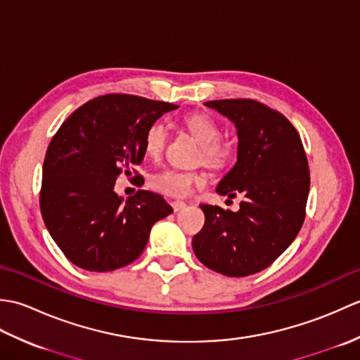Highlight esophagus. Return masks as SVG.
Returning a JSON list of instances; mask_svg holds the SVG:
<instances>
[{
  "label": "esophagus",
  "instance_id": "34e87169",
  "mask_svg": "<svg viewBox=\"0 0 360 360\" xmlns=\"http://www.w3.org/2000/svg\"><path fill=\"white\" fill-rule=\"evenodd\" d=\"M172 207L174 212H179L186 207V202L184 201H172Z\"/></svg>",
  "mask_w": 360,
  "mask_h": 360
}]
</instances>
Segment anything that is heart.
Returning <instances> with one entry per match:
<instances>
[{"label": "heart", "instance_id": "heart-1", "mask_svg": "<svg viewBox=\"0 0 360 360\" xmlns=\"http://www.w3.org/2000/svg\"><path fill=\"white\" fill-rule=\"evenodd\" d=\"M184 125L195 139L201 143V156L205 164L212 167L223 165L231 150L226 143L219 142V127L207 114H190L184 119ZM167 127L162 122H153L143 136L145 155L158 159L164 153L167 143ZM150 187L155 192L172 198H184L193 192L195 187L205 184V176L195 170H179V168H164L150 178Z\"/></svg>", "mask_w": 360, "mask_h": 360}]
</instances>
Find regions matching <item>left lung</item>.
I'll return each instance as SVG.
<instances>
[{
	"label": "left lung",
	"mask_w": 360,
	"mask_h": 360,
	"mask_svg": "<svg viewBox=\"0 0 360 360\" xmlns=\"http://www.w3.org/2000/svg\"><path fill=\"white\" fill-rule=\"evenodd\" d=\"M231 119L238 134L236 164L217 187L223 196L244 195L240 210L201 204L205 223L193 236L198 259L227 277L266 269L300 232L307 215L309 167L294 125L252 98L205 102Z\"/></svg>",
	"instance_id": "8db88e82"
}]
</instances>
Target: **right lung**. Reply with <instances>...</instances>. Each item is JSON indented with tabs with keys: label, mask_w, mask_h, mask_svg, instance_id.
<instances>
[{
	"label": "right lung",
	"mask_w": 360,
	"mask_h": 360,
	"mask_svg": "<svg viewBox=\"0 0 360 360\" xmlns=\"http://www.w3.org/2000/svg\"><path fill=\"white\" fill-rule=\"evenodd\" d=\"M176 108L139 96L106 94L75 110L52 137L40 209L53 241L75 266L108 272L133 263L153 224L173 212L162 196L147 190L124 202L114 184L122 173L142 178L134 167L145 156V131Z\"/></svg>",
	"instance_id": "obj_1"
}]
</instances>
